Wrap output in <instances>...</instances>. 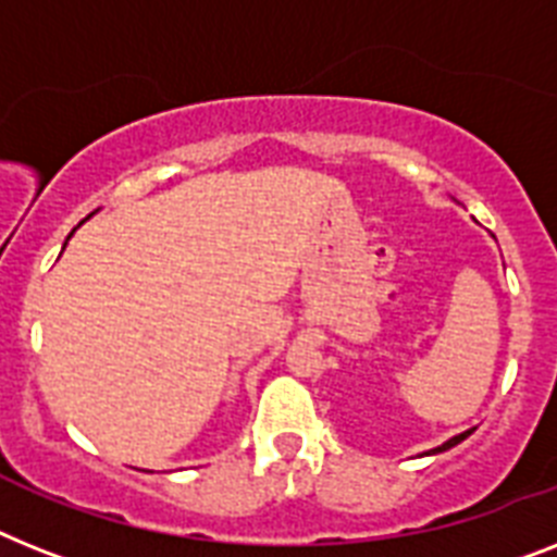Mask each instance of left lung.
<instances>
[{
  "label": "left lung",
  "mask_w": 557,
  "mask_h": 557,
  "mask_svg": "<svg viewBox=\"0 0 557 557\" xmlns=\"http://www.w3.org/2000/svg\"><path fill=\"white\" fill-rule=\"evenodd\" d=\"M472 430H475V426H472ZM472 430H467V433H461V435H455V438L444 441V444H441V447L430 449V455H435V453H444V449H453V447H455V444H461V441H463V438H467V435H472Z\"/></svg>",
  "instance_id": "8db88e82"
}]
</instances>
